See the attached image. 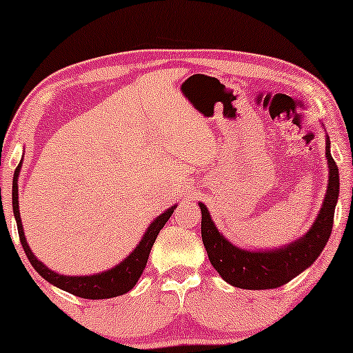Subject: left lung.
Listing matches in <instances>:
<instances>
[{"instance_id": "left-lung-1", "label": "left lung", "mask_w": 353, "mask_h": 353, "mask_svg": "<svg viewBox=\"0 0 353 353\" xmlns=\"http://www.w3.org/2000/svg\"><path fill=\"white\" fill-rule=\"evenodd\" d=\"M326 159L327 188L315 221L305 234L281 248L257 250L238 248L220 233L212 220L209 209L199 202L202 243L210 263L226 283L250 291L274 289L305 272L320 257L331 236L337 197H339V168L331 156V141L327 134Z\"/></svg>"}]
</instances>
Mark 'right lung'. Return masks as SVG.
<instances>
[{"mask_svg":"<svg viewBox=\"0 0 353 353\" xmlns=\"http://www.w3.org/2000/svg\"><path fill=\"white\" fill-rule=\"evenodd\" d=\"M21 165L16 168L14 172V180H12V212L14 219H16L17 223V231L19 238H21V244L23 250H26V255L30 260L32 267L40 273L41 278H45L48 283H51L52 286L62 289V291L74 294L77 297L81 299H91V301H98V299H110L122 296V294H127L128 291L137 286L139 276H141L144 268H146L149 252H151L152 244L156 243V238L159 231L163 228V225L167 223L168 219H170L173 210L176 209V204L168 207V209L154 219L151 225L148 226L146 231H144L143 238L137 244L132 252H130L127 257H125L122 262L115 265V267L104 270V272L94 273V274H79V276H70V274H59L52 272L46 267L45 263L40 262L35 257V254L32 252L30 245H28L26 234H23V226L21 220V212H19V173H21Z\"/></svg>","mask_w":353,"mask_h":353,"instance_id":"add662e5","label":"right lung"}]
</instances>
